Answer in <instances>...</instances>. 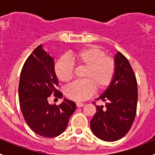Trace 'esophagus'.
<instances>
[{
	"mask_svg": "<svg viewBox=\"0 0 155 155\" xmlns=\"http://www.w3.org/2000/svg\"><path fill=\"white\" fill-rule=\"evenodd\" d=\"M83 106H84V104H82V103H76V107L78 108L82 107Z\"/></svg>",
	"mask_w": 155,
	"mask_h": 155,
	"instance_id": "obj_1",
	"label": "esophagus"
}]
</instances>
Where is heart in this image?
I'll list each match as a JSON object with an SVG mask.
<instances>
[{"label":"heart","mask_w":155,"mask_h":155,"mask_svg":"<svg viewBox=\"0 0 155 155\" xmlns=\"http://www.w3.org/2000/svg\"><path fill=\"white\" fill-rule=\"evenodd\" d=\"M71 59L79 68H85L82 77L65 88V95L73 101H83L98 91L107 89L113 80L115 73V61L106 56L105 51L95 46L77 50L71 54ZM54 73L59 80L68 82L74 76V67L66 57L59 59L54 65Z\"/></svg>","instance_id":"heart-1"}]
</instances>
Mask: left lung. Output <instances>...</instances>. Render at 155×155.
Here are the masks:
<instances>
[{"mask_svg":"<svg viewBox=\"0 0 155 155\" xmlns=\"http://www.w3.org/2000/svg\"><path fill=\"white\" fill-rule=\"evenodd\" d=\"M115 63L113 80L104 94L96 99L107 102L106 108L96 106L97 112L90 122L93 134L107 142L116 141L124 137L137 114L138 93L134 70L120 51L115 54Z\"/></svg>","mask_w":155,"mask_h":155,"instance_id":"obj_1","label":"left lung"}]
</instances>
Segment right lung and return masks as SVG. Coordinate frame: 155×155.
<instances>
[{"mask_svg": "<svg viewBox=\"0 0 155 155\" xmlns=\"http://www.w3.org/2000/svg\"><path fill=\"white\" fill-rule=\"evenodd\" d=\"M58 81L54 73V58L37 46L25 61L18 85L19 105L29 127L42 137L52 138L61 134L76 110V104L68 99L57 106L50 105L48 97H62L56 89Z\"/></svg>", "mask_w": 155, "mask_h": 155, "instance_id": "obj_1", "label": "right lung"}]
</instances>
